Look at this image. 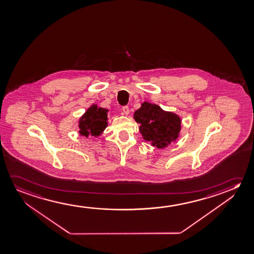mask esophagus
Segmentation results:
<instances>
[{
  "mask_svg": "<svg viewBox=\"0 0 254 254\" xmlns=\"http://www.w3.org/2000/svg\"><path fill=\"white\" fill-rule=\"evenodd\" d=\"M122 114L123 115H128L129 114V108L128 106H123L122 107Z\"/></svg>",
  "mask_w": 254,
  "mask_h": 254,
  "instance_id": "obj_1",
  "label": "esophagus"
}]
</instances>
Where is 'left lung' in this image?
Here are the masks:
<instances>
[{
	"label": "left lung",
	"mask_w": 254,
	"mask_h": 254,
	"mask_svg": "<svg viewBox=\"0 0 254 254\" xmlns=\"http://www.w3.org/2000/svg\"><path fill=\"white\" fill-rule=\"evenodd\" d=\"M133 119L140 124L139 130L142 138L156 148H166L180 136V116L164 111L156 104L143 102L133 113Z\"/></svg>",
	"instance_id": "8db88e82"
}]
</instances>
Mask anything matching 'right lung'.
<instances>
[{"label": "right lung", "mask_w": 254, "mask_h": 254, "mask_svg": "<svg viewBox=\"0 0 254 254\" xmlns=\"http://www.w3.org/2000/svg\"><path fill=\"white\" fill-rule=\"evenodd\" d=\"M108 110L92 105L78 121L79 133L82 136L98 137L108 125Z\"/></svg>", "instance_id": "add662e5"}]
</instances>
